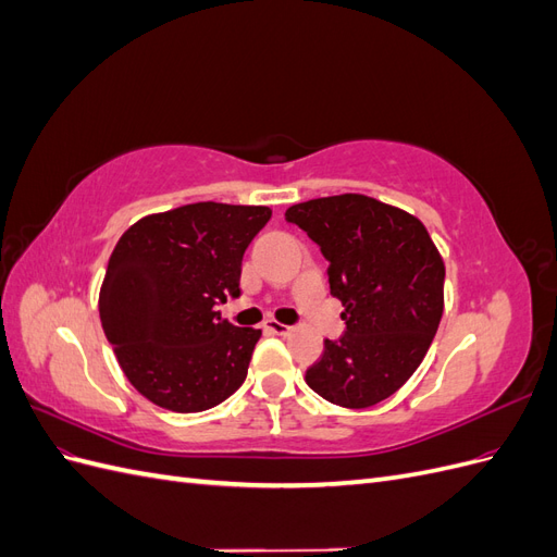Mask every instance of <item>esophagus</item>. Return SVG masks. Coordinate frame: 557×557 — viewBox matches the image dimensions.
<instances>
[{"label": "esophagus", "mask_w": 557, "mask_h": 557, "mask_svg": "<svg viewBox=\"0 0 557 557\" xmlns=\"http://www.w3.org/2000/svg\"><path fill=\"white\" fill-rule=\"evenodd\" d=\"M264 330H267V332H272V334H288V332H290V327H288V325L276 323V320H267V323H264Z\"/></svg>", "instance_id": "1"}]
</instances>
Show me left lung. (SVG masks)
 I'll return each instance as SVG.
<instances>
[{"mask_svg":"<svg viewBox=\"0 0 557 557\" xmlns=\"http://www.w3.org/2000/svg\"><path fill=\"white\" fill-rule=\"evenodd\" d=\"M285 221L318 244L330 293L346 307L344 334L325 339L307 383L339 407H374L409 381L440 327V250L418 218L364 195L301 201Z\"/></svg>","mask_w":557,"mask_h":557,"instance_id":"1","label":"left lung"}]
</instances>
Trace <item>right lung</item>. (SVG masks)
<instances>
[{
    "mask_svg": "<svg viewBox=\"0 0 557 557\" xmlns=\"http://www.w3.org/2000/svg\"><path fill=\"white\" fill-rule=\"evenodd\" d=\"M267 207L197 201L146 215L115 244L99 318L125 376L162 409L207 411L246 381L260 330L218 307L239 297L244 252Z\"/></svg>",
    "mask_w": 557,
    "mask_h": 557,
    "instance_id": "add662e5",
    "label": "right lung"
}]
</instances>
